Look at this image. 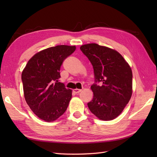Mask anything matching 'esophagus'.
Listing matches in <instances>:
<instances>
[{
  "label": "esophagus",
  "mask_w": 157,
  "mask_h": 157,
  "mask_svg": "<svg viewBox=\"0 0 157 157\" xmlns=\"http://www.w3.org/2000/svg\"><path fill=\"white\" fill-rule=\"evenodd\" d=\"M73 92H74L75 93H76V94H78V93H79L81 91H82V90H80V89H78V88H76V89H74L73 90Z\"/></svg>",
  "instance_id": "esophagus-1"
}]
</instances>
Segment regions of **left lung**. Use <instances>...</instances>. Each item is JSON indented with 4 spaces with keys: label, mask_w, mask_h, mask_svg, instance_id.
<instances>
[{
    "label": "left lung",
    "mask_w": 157,
    "mask_h": 157,
    "mask_svg": "<svg viewBox=\"0 0 157 157\" xmlns=\"http://www.w3.org/2000/svg\"><path fill=\"white\" fill-rule=\"evenodd\" d=\"M94 69L96 82L88 108L102 121H111L121 114L132 95V71L122 55L114 49L95 43L80 46Z\"/></svg>",
    "instance_id": "1"
}]
</instances>
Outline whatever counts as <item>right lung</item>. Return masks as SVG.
<instances>
[{"label": "right lung", "instance_id": "right-lung-1", "mask_svg": "<svg viewBox=\"0 0 157 157\" xmlns=\"http://www.w3.org/2000/svg\"><path fill=\"white\" fill-rule=\"evenodd\" d=\"M75 46L58 45L36 53L21 73L27 104L38 117L52 122L68 107L72 90L59 82L63 61L75 51Z\"/></svg>", "mask_w": 157, "mask_h": 157}]
</instances>
